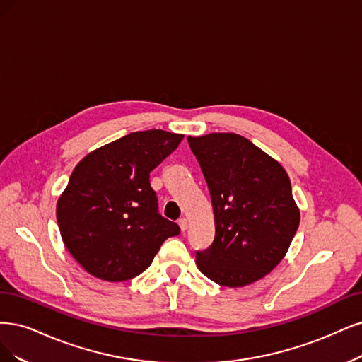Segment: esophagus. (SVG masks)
<instances>
[{"label":"esophagus","instance_id":"obj_1","mask_svg":"<svg viewBox=\"0 0 362 362\" xmlns=\"http://www.w3.org/2000/svg\"><path fill=\"white\" fill-rule=\"evenodd\" d=\"M179 227H180L182 231L188 230V219H186V218H180V219H179Z\"/></svg>","mask_w":362,"mask_h":362}]
</instances>
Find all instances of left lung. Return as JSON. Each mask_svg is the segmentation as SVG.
I'll use <instances>...</instances> for the list:
<instances>
[{
  "label": "left lung",
  "instance_id": "8db88e82",
  "mask_svg": "<svg viewBox=\"0 0 362 362\" xmlns=\"http://www.w3.org/2000/svg\"><path fill=\"white\" fill-rule=\"evenodd\" d=\"M215 215V239L195 263L219 286L243 287L269 274L298 230L300 214L283 165L238 134L188 136Z\"/></svg>",
  "mask_w": 362,
  "mask_h": 362
}]
</instances>
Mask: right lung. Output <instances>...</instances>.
<instances>
[{
	"label": "right lung",
	"instance_id": "obj_1",
	"mask_svg": "<svg viewBox=\"0 0 362 362\" xmlns=\"http://www.w3.org/2000/svg\"><path fill=\"white\" fill-rule=\"evenodd\" d=\"M182 139L162 129L132 132L78 162L58 197L57 221L67 251L90 275L111 283L135 278L165 239L179 235V226L158 214L150 171Z\"/></svg>",
	"mask_w": 362,
	"mask_h": 362
}]
</instances>
